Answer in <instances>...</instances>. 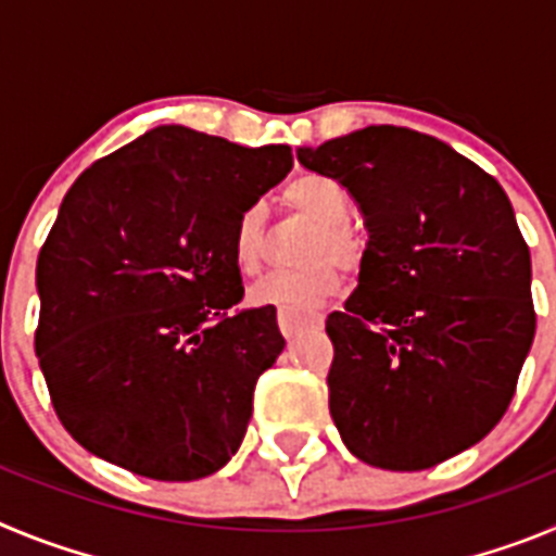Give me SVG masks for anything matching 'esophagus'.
Segmentation results:
<instances>
[{
    "instance_id": "obj_1",
    "label": "esophagus",
    "mask_w": 556,
    "mask_h": 556,
    "mask_svg": "<svg viewBox=\"0 0 556 556\" xmlns=\"http://www.w3.org/2000/svg\"><path fill=\"white\" fill-rule=\"evenodd\" d=\"M320 314H298L289 308H278V326H281L283 337H294L303 328H320Z\"/></svg>"
}]
</instances>
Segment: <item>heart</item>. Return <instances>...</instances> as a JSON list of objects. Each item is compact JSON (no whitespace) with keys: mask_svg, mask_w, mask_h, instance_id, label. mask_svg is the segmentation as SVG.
<instances>
[{"mask_svg":"<svg viewBox=\"0 0 556 556\" xmlns=\"http://www.w3.org/2000/svg\"><path fill=\"white\" fill-rule=\"evenodd\" d=\"M283 208L312 217L314 230L303 242V267L283 269L267 275L250 292L258 306H278L289 312H308L331 301L342 287V273L362 267L365 248L351 219V198L348 191L323 175H301L281 191ZM267 253V214L258 203L244 205L230 225V258L242 275H255Z\"/></svg>","mask_w":556,"mask_h":556,"instance_id":"heart-1","label":"heart"}]
</instances>
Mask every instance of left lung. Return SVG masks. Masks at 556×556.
I'll return each mask as SVG.
<instances>
[{"instance_id":"1","label":"left lung","mask_w":556,"mask_h":556,"mask_svg":"<svg viewBox=\"0 0 556 556\" xmlns=\"http://www.w3.org/2000/svg\"><path fill=\"white\" fill-rule=\"evenodd\" d=\"M298 161L356 200L358 289L326 320L328 409L353 456L424 470L495 429L532 348V258L498 180L443 141L370 125Z\"/></svg>"}]
</instances>
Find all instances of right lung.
Masks as SVG:
<instances>
[{
	"mask_svg": "<svg viewBox=\"0 0 556 556\" xmlns=\"http://www.w3.org/2000/svg\"><path fill=\"white\" fill-rule=\"evenodd\" d=\"M292 169L164 125L88 166L38 253L36 353L63 429L159 481L214 473L242 445L255 381L283 337L275 306L239 308L230 225Z\"/></svg>",
	"mask_w": 556,
	"mask_h": 556,
	"instance_id": "obj_1",
	"label": "right lung"
}]
</instances>
